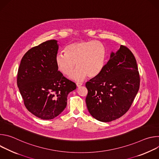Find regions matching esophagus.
<instances>
[{"label":"esophagus","instance_id":"obj_1","mask_svg":"<svg viewBox=\"0 0 159 159\" xmlns=\"http://www.w3.org/2000/svg\"><path fill=\"white\" fill-rule=\"evenodd\" d=\"M82 85V83H80V82H77V86L78 87H81Z\"/></svg>","mask_w":159,"mask_h":159}]
</instances>
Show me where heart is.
I'll return each instance as SVG.
<instances>
[{
	"mask_svg": "<svg viewBox=\"0 0 159 159\" xmlns=\"http://www.w3.org/2000/svg\"><path fill=\"white\" fill-rule=\"evenodd\" d=\"M65 53H60L55 61L58 70L69 76L77 70L71 78L81 81L87 76L95 77L104 69L106 52L104 45L97 41H80L70 44L65 48Z\"/></svg>",
	"mask_w": 159,
	"mask_h": 159,
	"instance_id": "obj_1",
	"label": "heart"
}]
</instances>
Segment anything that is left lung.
Listing matches in <instances>:
<instances>
[{
    "instance_id": "left-lung-1",
    "label": "left lung",
    "mask_w": 159,
    "mask_h": 159,
    "mask_svg": "<svg viewBox=\"0 0 159 159\" xmlns=\"http://www.w3.org/2000/svg\"><path fill=\"white\" fill-rule=\"evenodd\" d=\"M136 59L126 47L121 45L102 72L86 82L85 102L90 114L102 122L114 121L129 110L140 88Z\"/></svg>"
}]
</instances>
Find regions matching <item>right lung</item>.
<instances>
[{"label":"right lung","mask_w":159,"mask_h":159,"mask_svg":"<svg viewBox=\"0 0 159 159\" xmlns=\"http://www.w3.org/2000/svg\"><path fill=\"white\" fill-rule=\"evenodd\" d=\"M58 50L57 40L43 42L25 54L18 69L17 84L24 104L42 120L58 116L66 106L68 94L76 89L58 70Z\"/></svg>","instance_id":"1"}]
</instances>
